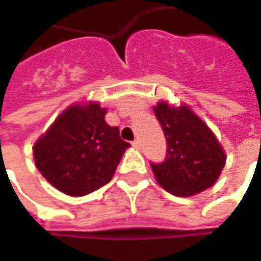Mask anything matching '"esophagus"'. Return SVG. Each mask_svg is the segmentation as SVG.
Wrapping results in <instances>:
<instances>
[{"label": "esophagus", "mask_w": 261, "mask_h": 261, "mask_svg": "<svg viewBox=\"0 0 261 261\" xmlns=\"http://www.w3.org/2000/svg\"><path fill=\"white\" fill-rule=\"evenodd\" d=\"M131 144H133L134 147H137V149H140V146H142V142H140V140L137 139V140H134V142L131 143Z\"/></svg>", "instance_id": "esophagus-1"}]
</instances>
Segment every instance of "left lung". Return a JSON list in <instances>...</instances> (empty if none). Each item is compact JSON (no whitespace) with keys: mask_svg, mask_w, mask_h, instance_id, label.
<instances>
[{"mask_svg":"<svg viewBox=\"0 0 261 261\" xmlns=\"http://www.w3.org/2000/svg\"><path fill=\"white\" fill-rule=\"evenodd\" d=\"M153 111L166 139L165 161L150 164L158 184L179 197L212 187L226 161L212 130L186 105L174 108L159 102Z\"/></svg>","mask_w":261,"mask_h":261,"instance_id":"1","label":"left lung"}]
</instances>
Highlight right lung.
Listing matches in <instances>:
<instances>
[{
  "instance_id": "obj_1",
  "label": "right lung",
  "mask_w": 261,
  "mask_h": 261,
  "mask_svg": "<svg viewBox=\"0 0 261 261\" xmlns=\"http://www.w3.org/2000/svg\"><path fill=\"white\" fill-rule=\"evenodd\" d=\"M99 103L71 105L33 147L40 174L64 194L80 197L108 184L130 143L105 122Z\"/></svg>"
}]
</instances>
